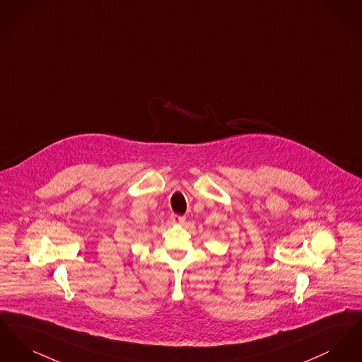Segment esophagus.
<instances>
[{"mask_svg": "<svg viewBox=\"0 0 362 362\" xmlns=\"http://www.w3.org/2000/svg\"><path fill=\"white\" fill-rule=\"evenodd\" d=\"M185 220H186V218H185L183 216H177V214H173V216H171V221L175 223V224H183Z\"/></svg>", "mask_w": 362, "mask_h": 362, "instance_id": "1", "label": "esophagus"}]
</instances>
